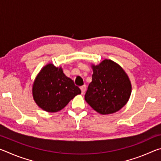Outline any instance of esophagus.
<instances>
[{"mask_svg": "<svg viewBox=\"0 0 161 161\" xmlns=\"http://www.w3.org/2000/svg\"><path fill=\"white\" fill-rule=\"evenodd\" d=\"M81 91V94H84V92L86 91V85H83L80 86Z\"/></svg>", "mask_w": 161, "mask_h": 161, "instance_id": "obj_1", "label": "esophagus"}]
</instances>
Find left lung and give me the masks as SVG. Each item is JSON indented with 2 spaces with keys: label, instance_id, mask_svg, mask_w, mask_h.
<instances>
[{
  "label": "left lung",
  "instance_id": "8db88e82",
  "mask_svg": "<svg viewBox=\"0 0 161 161\" xmlns=\"http://www.w3.org/2000/svg\"><path fill=\"white\" fill-rule=\"evenodd\" d=\"M92 67V81L84 99L101 114L116 112L126 105L131 94L129 77L123 68L111 59H104Z\"/></svg>",
  "mask_w": 161,
  "mask_h": 161
}]
</instances>
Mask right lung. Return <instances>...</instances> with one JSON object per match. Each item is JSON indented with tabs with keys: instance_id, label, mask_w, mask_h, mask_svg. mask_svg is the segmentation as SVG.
Instances as JSON below:
<instances>
[{
	"instance_id": "1",
	"label": "right lung",
	"mask_w": 161,
	"mask_h": 161,
	"mask_svg": "<svg viewBox=\"0 0 161 161\" xmlns=\"http://www.w3.org/2000/svg\"><path fill=\"white\" fill-rule=\"evenodd\" d=\"M81 90L63 73L62 67L48 64L40 70L32 86V96L38 107L57 112L67 105Z\"/></svg>"
}]
</instances>
